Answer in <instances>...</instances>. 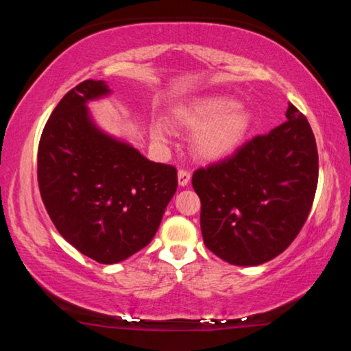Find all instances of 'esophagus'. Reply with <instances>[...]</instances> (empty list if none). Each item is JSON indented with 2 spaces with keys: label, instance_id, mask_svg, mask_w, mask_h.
I'll use <instances>...</instances> for the list:
<instances>
[{
  "label": "esophagus",
  "instance_id": "esophagus-1",
  "mask_svg": "<svg viewBox=\"0 0 351 351\" xmlns=\"http://www.w3.org/2000/svg\"><path fill=\"white\" fill-rule=\"evenodd\" d=\"M190 181V171L187 169H180L178 170V182H180V186H187Z\"/></svg>",
  "mask_w": 351,
  "mask_h": 351
}]
</instances>
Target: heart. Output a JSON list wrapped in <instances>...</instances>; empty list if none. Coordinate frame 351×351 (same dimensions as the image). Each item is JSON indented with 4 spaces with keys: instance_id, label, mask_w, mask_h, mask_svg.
Wrapping results in <instances>:
<instances>
[{
    "instance_id": "heart-1",
    "label": "heart",
    "mask_w": 351,
    "mask_h": 351,
    "mask_svg": "<svg viewBox=\"0 0 351 351\" xmlns=\"http://www.w3.org/2000/svg\"><path fill=\"white\" fill-rule=\"evenodd\" d=\"M178 121L187 128L203 127L195 136L193 144L197 153L204 158H218L234 150L251 127V114L228 97L206 99L181 111ZM154 134L161 138L162 128L156 127Z\"/></svg>"
}]
</instances>
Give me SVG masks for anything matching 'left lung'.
<instances>
[{"mask_svg": "<svg viewBox=\"0 0 351 351\" xmlns=\"http://www.w3.org/2000/svg\"><path fill=\"white\" fill-rule=\"evenodd\" d=\"M319 180L316 139L306 117L288 105L287 121L193 171L201 232L209 251L237 266L282 254L310 215Z\"/></svg>", "mask_w": 351, "mask_h": 351, "instance_id": "1", "label": "left lung"}]
</instances>
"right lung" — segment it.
Listing matches in <instances>:
<instances>
[{
  "label": "right lung",
  "mask_w": 351,
  "mask_h": 351,
  "mask_svg": "<svg viewBox=\"0 0 351 351\" xmlns=\"http://www.w3.org/2000/svg\"><path fill=\"white\" fill-rule=\"evenodd\" d=\"M85 80L64 94L41 133L37 180L46 212L77 251L119 263L153 240L178 187L175 165L152 162L93 125L86 102L108 93Z\"/></svg>",
  "instance_id": "right-lung-1"
}]
</instances>
